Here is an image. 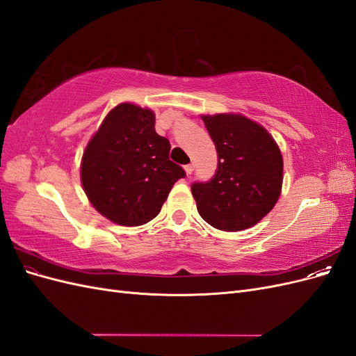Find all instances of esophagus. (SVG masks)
<instances>
[{"label": "esophagus", "mask_w": 356, "mask_h": 356, "mask_svg": "<svg viewBox=\"0 0 356 356\" xmlns=\"http://www.w3.org/2000/svg\"><path fill=\"white\" fill-rule=\"evenodd\" d=\"M184 169H186V174H187V175H191V174H193V170H195V165H193V163H188V165H186V166H184Z\"/></svg>", "instance_id": "obj_1"}]
</instances>
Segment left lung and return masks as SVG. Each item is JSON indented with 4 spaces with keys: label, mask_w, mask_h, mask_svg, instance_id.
<instances>
[{
    "label": "left lung",
    "mask_w": 356,
    "mask_h": 356,
    "mask_svg": "<svg viewBox=\"0 0 356 356\" xmlns=\"http://www.w3.org/2000/svg\"><path fill=\"white\" fill-rule=\"evenodd\" d=\"M218 153L217 172L191 186L200 217L212 227L241 232L273 209L282 190L284 160L273 136L242 114L202 115Z\"/></svg>",
    "instance_id": "left-lung-1"
}]
</instances>
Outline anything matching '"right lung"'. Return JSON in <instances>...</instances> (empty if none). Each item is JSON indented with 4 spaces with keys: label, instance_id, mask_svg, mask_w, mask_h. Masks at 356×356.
Listing matches in <instances>:
<instances>
[{
    "label": "right lung",
    "instance_id": "obj_1",
    "mask_svg": "<svg viewBox=\"0 0 356 356\" xmlns=\"http://www.w3.org/2000/svg\"><path fill=\"white\" fill-rule=\"evenodd\" d=\"M154 113L118 104L86 147L80 177L86 196L105 218L135 227L152 221L169 191L186 177L169 160L170 144L157 135Z\"/></svg>",
    "mask_w": 356,
    "mask_h": 356
}]
</instances>
